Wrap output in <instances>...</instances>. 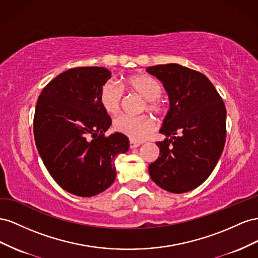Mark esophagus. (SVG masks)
<instances>
[{"mask_svg":"<svg viewBox=\"0 0 258 258\" xmlns=\"http://www.w3.org/2000/svg\"><path fill=\"white\" fill-rule=\"evenodd\" d=\"M142 145V143L141 142H135V141H130V147L132 149H134V148H137V147H139Z\"/></svg>","mask_w":258,"mask_h":258,"instance_id":"obj_1","label":"esophagus"}]
</instances>
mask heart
<instances>
[{"mask_svg": "<svg viewBox=\"0 0 258 258\" xmlns=\"http://www.w3.org/2000/svg\"><path fill=\"white\" fill-rule=\"evenodd\" d=\"M124 84L131 92H134L145 99L144 109L157 115H163L166 112V105L160 96L162 87L156 79L146 75H133L124 80ZM123 101V92L112 82H107L101 87L99 102L102 109L108 114L119 113ZM116 132L128 137L131 141L141 142L156 128V122L148 114L142 115H120L113 123Z\"/></svg>", "mask_w": 258, "mask_h": 258, "instance_id": "heart-1", "label": "heart"}]
</instances>
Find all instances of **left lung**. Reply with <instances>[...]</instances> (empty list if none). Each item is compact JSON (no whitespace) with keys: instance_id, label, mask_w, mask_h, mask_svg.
Here are the masks:
<instances>
[{"instance_id":"obj_1","label":"left lung","mask_w":258,"mask_h":258,"mask_svg":"<svg viewBox=\"0 0 258 258\" xmlns=\"http://www.w3.org/2000/svg\"><path fill=\"white\" fill-rule=\"evenodd\" d=\"M165 87L170 110L157 142L160 157L149 165L151 179L168 192L199 187L214 170L226 142V107L211 81L177 63L147 68Z\"/></svg>"}]
</instances>
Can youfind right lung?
I'll list each match as a JSON object with an SVG mask.
<instances>
[{
    "label": "right lung",
    "mask_w": 258,
    "mask_h": 258,
    "mask_svg": "<svg viewBox=\"0 0 258 258\" xmlns=\"http://www.w3.org/2000/svg\"><path fill=\"white\" fill-rule=\"evenodd\" d=\"M110 78L102 67L69 69L43 88L36 102L33 132L43 163L58 185L79 197L111 186L114 160L130 148L125 135H105L111 117L99 93Z\"/></svg>",
    "instance_id": "add662e5"
}]
</instances>
